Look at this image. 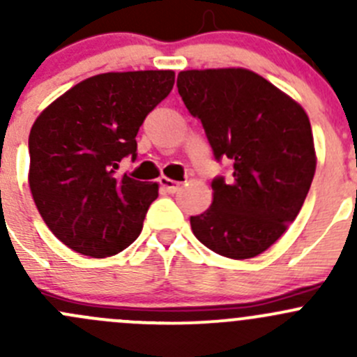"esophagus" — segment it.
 I'll return each instance as SVG.
<instances>
[{"label": "esophagus", "mask_w": 357, "mask_h": 357, "mask_svg": "<svg viewBox=\"0 0 357 357\" xmlns=\"http://www.w3.org/2000/svg\"><path fill=\"white\" fill-rule=\"evenodd\" d=\"M158 185H160V188L164 190L165 193H176L179 192V188H181V185H179L178 181H172V179L165 178V176L158 179Z\"/></svg>", "instance_id": "34e87169"}]
</instances>
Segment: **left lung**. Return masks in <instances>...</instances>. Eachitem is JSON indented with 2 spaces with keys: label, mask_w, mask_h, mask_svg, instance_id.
Returning a JSON list of instances; mask_svg holds the SVG:
<instances>
[{
  "label": "left lung",
  "mask_w": 357,
  "mask_h": 357,
  "mask_svg": "<svg viewBox=\"0 0 357 357\" xmlns=\"http://www.w3.org/2000/svg\"><path fill=\"white\" fill-rule=\"evenodd\" d=\"M178 91L202 122L228 178L212 179L214 200L192 215L193 235L219 255L262 254L294 222L316 171L314 143L304 109L245 68L183 70Z\"/></svg>",
  "instance_id": "left-lung-1"
}]
</instances>
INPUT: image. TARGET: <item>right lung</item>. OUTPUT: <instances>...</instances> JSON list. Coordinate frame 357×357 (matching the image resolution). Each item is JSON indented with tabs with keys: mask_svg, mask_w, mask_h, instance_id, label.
Listing matches in <instances>:
<instances>
[{
	"mask_svg": "<svg viewBox=\"0 0 357 357\" xmlns=\"http://www.w3.org/2000/svg\"><path fill=\"white\" fill-rule=\"evenodd\" d=\"M172 86V70L93 75L36 119L29 186L46 226L68 248L102 259L139 236L158 185L117 169L122 158L136 160V135Z\"/></svg>",
	"mask_w": 357,
	"mask_h": 357,
	"instance_id": "right-lung-1",
	"label": "right lung"
}]
</instances>
